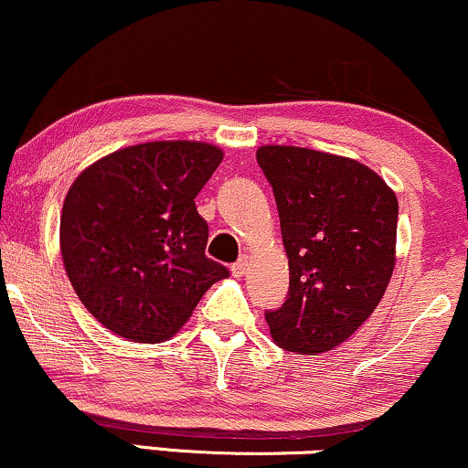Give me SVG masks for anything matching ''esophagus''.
Segmentation results:
<instances>
[{
	"mask_svg": "<svg viewBox=\"0 0 468 468\" xmlns=\"http://www.w3.org/2000/svg\"><path fill=\"white\" fill-rule=\"evenodd\" d=\"M247 267H250V261H247V256H243L239 262L232 264V275H236V278H243L247 273Z\"/></svg>",
	"mask_w": 468,
	"mask_h": 468,
	"instance_id": "esophagus-1",
	"label": "esophagus"
}]
</instances>
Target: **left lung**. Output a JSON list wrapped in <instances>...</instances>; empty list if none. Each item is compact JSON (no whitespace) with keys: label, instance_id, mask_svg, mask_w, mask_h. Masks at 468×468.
Listing matches in <instances>:
<instances>
[{"label":"left lung","instance_id":"obj_1","mask_svg":"<svg viewBox=\"0 0 468 468\" xmlns=\"http://www.w3.org/2000/svg\"><path fill=\"white\" fill-rule=\"evenodd\" d=\"M256 160L273 188L291 271L286 302L264 319L282 349L323 354L384 297L399 204L378 173L343 155L267 145Z\"/></svg>","mask_w":468,"mask_h":468}]
</instances>
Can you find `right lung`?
<instances>
[{
    "label": "right lung",
    "mask_w": 468,
    "mask_h": 468,
    "mask_svg": "<svg viewBox=\"0 0 468 468\" xmlns=\"http://www.w3.org/2000/svg\"><path fill=\"white\" fill-rule=\"evenodd\" d=\"M223 152L158 141L97 160L69 188L60 251L71 286L103 327L134 343L169 340L229 271L206 256L195 197Z\"/></svg>",
    "instance_id": "1"
}]
</instances>
